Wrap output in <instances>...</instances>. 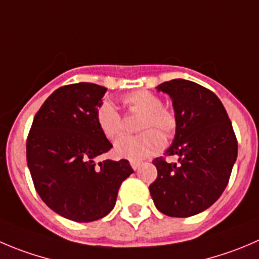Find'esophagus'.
Here are the masks:
<instances>
[{"mask_svg":"<svg viewBox=\"0 0 259 259\" xmlns=\"http://www.w3.org/2000/svg\"><path fill=\"white\" fill-rule=\"evenodd\" d=\"M131 166L134 170H137L141 166V161H131Z\"/></svg>","mask_w":259,"mask_h":259,"instance_id":"obj_1","label":"esophagus"}]
</instances>
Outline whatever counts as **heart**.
Masks as SVG:
<instances>
[{"label": "heart", "mask_w": 259, "mask_h": 259, "mask_svg": "<svg viewBox=\"0 0 259 259\" xmlns=\"http://www.w3.org/2000/svg\"><path fill=\"white\" fill-rule=\"evenodd\" d=\"M122 103L131 113L142 114L137 136H122L115 141L117 156L131 161H141L161 151L165 139H173L178 130V117L173 109L162 105V100L149 90H137L124 95ZM100 131L108 139H115L123 131V118L113 103H100L95 112Z\"/></svg>", "instance_id": "obj_1"}]
</instances>
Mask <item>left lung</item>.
Returning <instances> with one entry per match:
<instances>
[{
    "label": "left lung",
    "instance_id": "1",
    "mask_svg": "<svg viewBox=\"0 0 259 259\" xmlns=\"http://www.w3.org/2000/svg\"><path fill=\"white\" fill-rule=\"evenodd\" d=\"M170 95L178 130L166 156L152 160L157 177L150 194L157 210L170 218H189L205 211L223 194L238 156L231 120L215 93L193 81L176 78L157 86Z\"/></svg>",
    "mask_w": 259,
    "mask_h": 259
}]
</instances>
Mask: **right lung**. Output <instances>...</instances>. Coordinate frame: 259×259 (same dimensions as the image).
I'll return each mask as SVG.
<instances>
[{"label":"right lung","instance_id":"obj_1","mask_svg":"<svg viewBox=\"0 0 259 259\" xmlns=\"http://www.w3.org/2000/svg\"><path fill=\"white\" fill-rule=\"evenodd\" d=\"M105 91L91 82L61 86L36 112L26 139L35 191L54 212L76 223L108 215L134 173L125 159L94 161L113 147L95 119Z\"/></svg>","mask_w":259,"mask_h":259}]
</instances>
